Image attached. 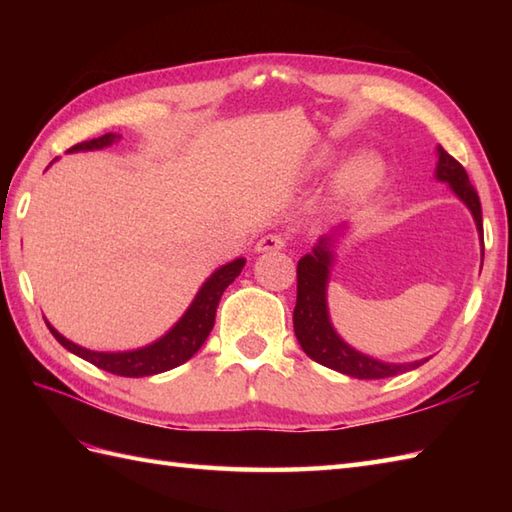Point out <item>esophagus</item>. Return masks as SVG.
Instances as JSON below:
<instances>
[{
	"mask_svg": "<svg viewBox=\"0 0 512 512\" xmlns=\"http://www.w3.org/2000/svg\"><path fill=\"white\" fill-rule=\"evenodd\" d=\"M286 246V237L279 235V233H268L262 239H259L255 250L257 253H268V250H281Z\"/></svg>",
	"mask_w": 512,
	"mask_h": 512,
	"instance_id": "obj_1",
	"label": "esophagus"
}]
</instances>
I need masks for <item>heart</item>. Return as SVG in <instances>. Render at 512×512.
I'll return each instance as SVG.
<instances>
[{
	"mask_svg": "<svg viewBox=\"0 0 512 512\" xmlns=\"http://www.w3.org/2000/svg\"><path fill=\"white\" fill-rule=\"evenodd\" d=\"M380 178H383V165H380V160L372 154H361L350 162H345L341 171L336 173L334 191L339 198L356 200L363 198L369 191H374Z\"/></svg>",
	"mask_w": 512,
	"mask_h": 512,
	"instance_id": "1",
	"label": "heart"
}]
</instances>
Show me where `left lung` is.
Returning a JSON list of instances; mask_svg holds the SVG:
<instances>
[{
  "instance_id": "1",
  "label": "left lung",
  "mask_w": 512,
  "mask_h": 512,
  "mask_svg": "<svg viewBox=\"0 0 512 512\" xmlns=\"http://www.w3.org/2000/svg\"><path fill=\"white\" fill-rule=\"evenodd\" d=\"M436 178L440 182H447L455 191V195L469 206L473 213V220L477 224V233L482 239V259H484V226H482V204L480 195L471 184L466 169L447 154L442 147H438V169ZM332 239L321 237L319 244L312 248V253L303 255L297 264V306L292 314V323H295V334L312 361H317L325 367L334 369L352 378L363 380H376V378H389L405 374L407 369H416L424 361L416 363H383L376 358L356 352L354 347L347 345L339 334L334 332L328 314V301H325V288H328L330 279V264H332Z\"/></svg>"
}]
</instances>
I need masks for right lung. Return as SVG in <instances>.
<instances>
[{
  "mask_svg": "<svg viewBox=\"0 0 512 512\" xmlns=\"http://www.w3.org/2000/svg\"><path fill=\"white\" fill-rule=\"evenodd\" d=\"M118 138L121 136L105 134V136L74 145L68 151L103 149V147H110ZM244 264H246V259L239 257V259H235V262L217 268L215 273L204 281V286L200 288L198 295H195L189 310L182 314V319L173 325V328L165 336H162V339H158L156 343H151L147 347H140V350L92 352V350H85V347L65 339V336H61L57 330H54L48 321H46V325L50 328L54 339H57L65 347V350L85 358L88 363L101 367L110 374L140 378V376H154L160 372H167V369L187 363L189 358L200 350L202 343L206 341V336H209L213 330L215 310H217V303H220V299H222V292L233 284L239 273H242Z\"/></svg>",
  "mask_w": 512,
  "mask_h": 512,
  "instance_id": "obj_1",
  "label": "right lung"
}]
</instances>
